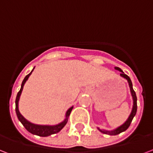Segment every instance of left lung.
<instances>
[{
	"label": "left lung",
	"instance_id": "1",
	"mask_svg": "<svg viewBox=\"0 0 153 153\" xmlns=\"http://www.w3.org/2000/svg\"><path fill=\"white\" fill-rule=\"evenodd\" d=\"M115 68H116L117 70L121 72L120 76H121L122 77H124L125 79H126V80H128V82L130 91H131V94H132V100H133V106H132V112H131V114H130V116L128 117V120L125 122V123H124V124H123V125H120V127H118L117 128H116V129L114 130H112V131H106V130H102V129H100V128H98V129L100 130L101 132H103V133L108 134V135H112V136L120 134V133L125 132V130H127L128 128V127H129L130 125H131V122H132L133 117H135V115H136V113H137V95H136V93H135V91L133 90V88H132V81H131V79H130L128 76L125 74V73H124V72H123V71H122L120 68H118V67H115Z\"/></svg>",
	"mask_w": 153,
	"mask_h": 153
}]
</instances>
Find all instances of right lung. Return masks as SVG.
<instances>
[{
    "label": "right lung",
    "instance_id": "obj_1",
    "mask_svg": "<svg viewBox=\"0 0 153 153\" xmlns=\"http://www.w3.org/2000/svg\"><path fill=\"white\" fill-rule=\"evenodd\" d=\"M34 69V68H33ZM33 69L32 70V72L33 71ZM32 72L30 73H28V75L26 76L25 79L22 81V84H21V87L20 91L17 93L16 98V116H17V118L21 122V124L24 125V127L25 128L26 130H28V132L32 133V134L36 135V136H39V137H48L50 135L56 134L62 129L65 125L67 124L68 122V119L69 115L71 113V111L73 110V107H71L70 108H68V111L66 112L65 114V119L63 121L60 122V124H58L56 125H35V124H33L31 122L28 121L25 118V117L21 114V112H19V108H18V102H19V99H20V97H21V92L23 90L24 85L25 84L26 80H28L29 76L32 74Z\"/></svg>",
    "mask_w": 153,
    "mask_h": 153
}]
</instances>
